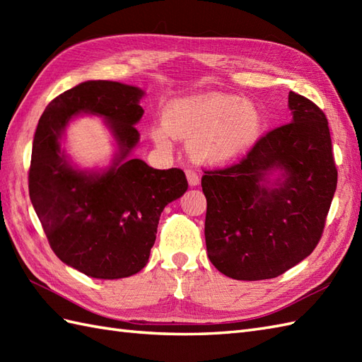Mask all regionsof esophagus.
Segmentation results:
<instances>
[{"mask_svg": "<svg viewBox=\"0 0 362 362\" xmlns=\"http://www.w3.org/2000/svg\"><path fill=\"white\" fill-rule=\"evenodd\" d=\"M187 179H188V183L191 187L199 185V175L194 169H187Z\"/></svg>", "mask_w": 362, "mask_h": 362, "instance_id": "obj_1", "label": "esophagus"}]
</instances>
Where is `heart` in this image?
I'll return each mask as SVG.
<instances>
[{"mask_svg": "<svg viewBox=\"0 0 362 362\" xmlns=\"http://www.w3.org/2000/svg\"><path fill=\"white\" fill-rule=\"evenodd\" d=\"M165 127L152 132L161 146L171 135L191 140V153L201 161L226 165L240 158L257 141L263 126L261 113L250 101L224 93H206L169 103Z\"/></svg>", "mask_w": 362, "mask_h": 362, "instance_id": "heart-1", "label": "heart"}]
</instances>
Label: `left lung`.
Wrapping results in <instances>:
<instances>
[{
  "label": "left lung",
  "instance_id": "left-lung-1",
  "mask_svg": "<svg viewBox=\"0 0 362 362\" xmlns=\"http://www.w3.org/2000/svg\"><path fill=\"white\" fill-rule=\"evenodd\" d=\"M292 121L269 130L232 165L204 169L205 243L219 272L235 280H266L286 272L316 249L337 185L325 113L289 91ZM274 167L279 189L259 185Z\"/></svg>",
  "mask_w": 362,
  "mask_h": 362
}]
</instances>
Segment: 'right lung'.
<instances>
[{"label": "right lung", "instance_id": "add662e5", "mask_svg": "<svg viewBox=\"0 0 362 362\" xmlns=\"http://www.w3.org/2000/svg\"><path fill=\"white\" fill-rule=\"evenodd\" d=\"M143 91L119 82L88 81L54 98L38 119L29 166V197L52 252L93 279H122L140 272L156 243L160 214L188 189L179 168L153 169L126 160L140 140ZM79 111L110 119L120 158L101 176L66 163L58 138Z\"/></svg>", "mask_w": 362, "mask_h": 362}]
</instances>
